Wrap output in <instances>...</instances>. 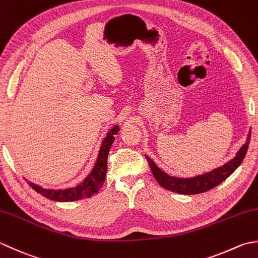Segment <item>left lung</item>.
Returning <instances> with one entry per match:
<instances>
[{
	"label": "left lung",
	"instance_id": "obj_1",
	"mask_svg": "<svg viewBox=\"0 0 258 258\" xmlns=\"http://www.w3.org/2000/svg\"><path fill=\"white\" fill-rule=\"evenodd\" d=\"M249 140L250 130L248 131V134H247L245 144L240 147L237 152H236V156L234 158H232L227 162H225L223 166L194 177L181 178L170 176L164 170H161L148 155H146V159L148 161L155 179L161 187H164L167 190H170L172 192L181 194V195H197V194L208 191L210 189L218 186L219 183H222L224 180L227 179V178L237 169L239 165L241 164V161L245 158L247 149H248Z\"/></svg>",
	"mask_w": 258,
	"mask_h": 258
}]
</instances>
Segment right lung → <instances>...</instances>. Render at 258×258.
<instances>
[{
    "label": "right lung",
    "instance_id": "add662e5",
    "mask_svg": "<svg viewBox=\"0 0 258 258\" xmlns=\"http://www.w3.org/2000/svg\"><path fill=\"white\" fill-rule=\"evenodd\" d=\"M119 125L115 124L108 131L107 136L102 140L101 146H100L96 164H94L90 173L77 186L64 189H46L31 181H29V185L35 191L41 194L42 196L54 202H76L93 196L94 194L100 190V188L102 187L104 180H106L109 150L113 144L114 136L119 133Z\"/></svg>",
    "mask_w": 258,
    "mask_h": 258
}]
</instances>
